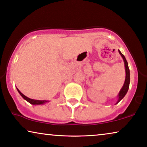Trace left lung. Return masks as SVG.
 I'll list each match as a JSON object with an SVG mask.
<instances>
[{"label": "left lung", "instance_id": "obj_1", "mask_svg": "<svg viewBox=\"0 0 147 147\" xmlns=\"http://www.w3.org/2000/svg\"><path fill=\"white\" fill-rule=\"evenodd\" d=\"M118 52L121 55V56L122 57L123 60H124V62L125 70H126V79H125L124 85H123L122 88L121 89L120 91L119 92V94L118 95V100L116 102V104L120 102V101L122 100L123 98H124V97L125 96V95H126V94L127 93V92H128V91L129 85H130V70H129V68H128V62H127V60L126 59V58H125V56L123 55L122 53H121V52L119 50H118Z\"/></svg>", "mask_w": 147, "mask_h": 147}]
</instances>
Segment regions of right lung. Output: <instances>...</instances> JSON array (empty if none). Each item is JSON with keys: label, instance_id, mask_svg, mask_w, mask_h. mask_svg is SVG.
<instances>
[{"label": "right lung", "instance_id": "right-lung-1", "mask_svg": "<svg viewBox=\"0 0 147 147\" xmlns=\"http://www.w3.org/2000/svg\"><path fill=\"white\" fill-rule=\"evenodd\" d=\"M17 91H18V92L19 93V94L22 96V97L24 99H25L27 101H28V102L29 103H31V104H33V105H42V104H44L46 102H48L49 101H46V100H36V99H30L29 98V97H27L25 96V95H23V94L21 93V92L19 91V90L17 89Z\"/></svg>", "mask_w": 147, "mask_h": 147}]
</instances>
